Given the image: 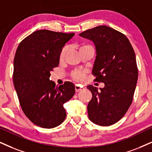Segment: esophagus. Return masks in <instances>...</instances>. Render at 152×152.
Returning <instances> with one entry per match:
<instances>
[{
	"label": "esophagus",
	"mask_w": 152,
	"mask_h": 152,
	"mask_svg": "<svg viewBox=\"0 0 152 152\" xmlns=\"http://www.w3.org/2000/svg\"><path fill=\"white\" fill-rule=\"evenodd\" d=\"M75 91H76V92H78V91H80L81 90H82V87H80V86H79V85H76L75 86Z\"/></svg>",
	"instance_id": "esophagus-1"
}]
</instances>
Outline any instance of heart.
<instances>
[{
  "instance_id": "1",
  "label": "heart",
  "mask_w": 152,
  "mask_h": 152,
  "mask_svg": "<svg viewBox=\"0 0 152 152\" xmlns=\"http://www.w3.org/2000/svg\"><path fill=\"white\" fill-rule=\"evenodd\" d=\"M85 46H87V45H84V46H82V47L80 48V49H81V48H82L85 47ZM67 50H68V47H67V46H65V47H63V48L62 49L61 52V54H60V59L63 60V58H64L65 55H66ZM85 75H86L85 71H84V70H76V71H75V72H72V77L73 80H75V81L82 82V81H83L84 80H85Z\"/></svg>"
}]
</instances>
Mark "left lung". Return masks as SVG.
I'll return each instance as SVG.
<instances>
[{"instance_id":"1","label":"left lung","mask_w":152,"mask_h":152,"mask_svg":"<svg viewBox=\"0 0 152 152\" xmlns=\"http://www.w3.org/2000/svg\"><path fill=\"white\" fill-rule=\"evenodd\" d=\"M79 35L94 44L92 74L95 81L105 85L100 90L87 86L92 94L88 116L95 124L109 126L120 121L132 104L138 78L135 53L125 35L108 26H98Z\"/></svg>"}]
</instances>
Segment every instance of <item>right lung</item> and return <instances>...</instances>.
<instances>
[{"label": "right lung", "instance_id": "obj_1", "mask_svg": "<svg viewBox=\"0 0 152 152\" xmlns=\"http://www.w3.org/2000/svg\"><path fill=\"white\" fill-rule=\"evenodd\" d=\"M75 33L42 29L23 39L14 58L13 83L26 116L41 128H53L66 117L63 104L74 96V84L56 86L50 72L58 66L60 54Z\"/></svg>", "mask_w": 152, "mask_h": 152}]
</instances>
